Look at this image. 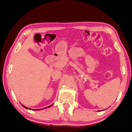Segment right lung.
<instances>
[{"label":"right lung","mask_w":132,"mask_h":132,"mask_svg":"<svg viewBox=\"0 0 132 132\" xmlns=\"http://www.w3.org/2000/svg\"><path fill=\"white\" fill-rule=\"evenodd\" d=\"M22 105V106H23L24 108H26V109H29V110H32L31 109H30V108H27V107H26V106H24V105ZM52 106V105H50V106H47V107H46V108H43V109H33L32 110H41V109H45V108H50V106Z\"/></svg>","instance_id":"obj_1"}]
</instances>
